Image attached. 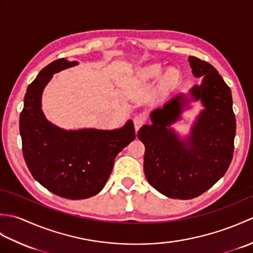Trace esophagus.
<instances>
[{
  "label": "esophagus",
  "instance_id": "obj_1",
  "mask_svg": "<svg viewBox=\"0 0 253 253\" xmlns=\"http://www.w3.org/2000/svg\"><path fill=\"white\" fill-rule=\"evenodd\" d=\"M146 122H147V117H146V115L142 114V113H140V114H137L135 117H133V125H135L136 131L140 129V127Z\"/></svg>",
  "mask_w": 253,
  "mask_h": 253
}]
</instances>
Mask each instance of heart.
<instances>
[{
  "instance_id": "1",
  "label": "heart",
  "mask_w": 253,
  "mask_h": 253,
  "mask_svg": "<svg viewBox=\"0 0 253 253\" xmlns=\"http://www.w3.org/2000/svg\"><path fill=\"white\" fill-rule=\"evenodd\" d=\"M163 73V67L160 64H151V65H148L138 71V79L141 80V82H148V80H151L154 78L160 77ZM179 75L175 69H169V71L166 72V74L162 78V87L164 89H168L173 87L178 82Z\"/></svg>"
}]
</instances>
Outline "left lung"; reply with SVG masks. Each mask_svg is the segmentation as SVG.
<instances>
[{"label": "left lung", "instance_id": "left-lung-1", "mask_svg": "<svg viewBox=\"0 0 253 253\" xmlns=\"http://www.w3.org/2000/svg\"><path fill=\"white\" fill-rule=\"evenodd\" d=\"M190 66L202 84L190 90L204 109L187 140H179L169 125L180 118L188 103L177 95L151 113L152 125H144L138 138L146 147L144 175L164 196L188 200L209 190L228 169L234 154L236 117L230 88L211 64L190 56Z\"/></svg>", "mask_w": 253, "mask_h": 253}]
</instances>
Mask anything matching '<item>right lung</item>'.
Segmentation results:
<instances>
[{
  "instance_id": "obj_1",
  "label": "right lung",
  "mask_w": 253,
  "mask_h": 253,
  "mask_svg": "<svg viewBox=\"0 0 253 253\" xmlns=\"http://www.w3.org/2000/svg\"><path fill=\"white\" fill-rule=\"evenodd\" d=\"M77 64L58 58L42 69L27 88L19 116L23 155L31 175L49 191L71 200L99 193L116 155L136 138L131 121L114 130H64L46 121L41 111L45 84L53 74Z\"/></svg>"
}]
</instances>
